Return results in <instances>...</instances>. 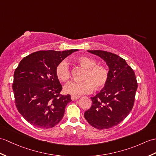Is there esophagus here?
Returning a JSON list of instances; mask_svg holds the SVG:
<instances>
[{
    "instance_id": "34e87169",
    "label": "esophagus",
    "mask_w": 156,
    "mask_h": 156,
    "mask_svg": "<svg viewBox=\"0 0 156 156\" xmlns=\"http://www.w3.org/2000/svg\"><path fill=\"white\" fill-rule=\"evenodd\" d=\"M79 98L78 97H76V96H71V99L72 101H75V100H77Z\"/></svg>"
}]
</instances>
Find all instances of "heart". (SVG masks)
<instances>
[{
	"label": "heart",
	"mask_w": 156,
	"mask_h": 156,
	"mask_svg": "<svg viewBox=\"0 0 156 156\" xmlns=\"http://www.w3.org/2000/svg\"><path fill=\"white\" fill-rule=\"evenodd\" d=\"M80 66L86 69L82 78L83 82H71L64 88L68 94L78 97L92 92L93 88L96 90L103 88L109 78V70L103 64H97L96 61L88 56H80L76 59ZM57 78L61 82H66L70 79L71 72L66 60H62L56 68Z\"/></svg>",
	"instance_id": "obj_1"
}]
</instances>
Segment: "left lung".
Segmentation results:
<instances>
[{"instance_id": "1", "label": "left lung", "mask_w": 156, "mask_h": 156, "mask_svg": "<svg viewBox=\"0 0 156 156\" xmlns=\"http://www.w3.org/2000/svg\"><path fill=\"white\" fill-rule=\"evenodd\" d=\"M102 58L109 67V78L100 93L92 97L85 112L89 124L98 129L117 126L128 116L134 104L137 83L132 68L122 58L103 50H88Z\"/></svg>"}]
</instances>
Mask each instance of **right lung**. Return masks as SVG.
Wrapping results in <instances>:
<instances>
[{"label":"right lung","instance_id":"add662e5","mask_svg":"<svg viewBox=\"0 0 156 156\" xmlns=\"http://www.w3.org/2000/svg\"><path fill=\"white\" fill-rule=\"evenodd\" d=\"M41 50L24 57L14 73L12 90L18 111L39 128H51L62 119L70 95H61L62 87L56 74L62 60L78 51Z\"/></svg>","mask_w":156,"mask_h":156}]
</instances>
